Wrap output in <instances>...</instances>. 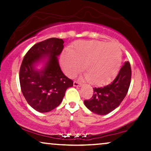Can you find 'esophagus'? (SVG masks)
<instances>
[{"label":"esophagus","instance_id":"esophagus-1","mask_svg":"<svg viewBox=\"0 0 151 151\" xmlns=\"http://www.w3.org/2000/svg\"><path fill=\"white\" fill-rule=\"evenodd\" d=\"M73 86H76V87H77V86H81V84H80V83L77 82V81H74Z\"/></svg>","mask_w":151,"mask_h":151}]
</instances>
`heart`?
I'll return each instance as SVG.
<instances>
[{
    "label": "heart",
    "mask_w": 151,
    "mask_h": 151,
    "mask_svg": "<svg viewBox=\"0 0 151 151\" xmlns=\"http://www.w3.org/2000/svg\"><path fill=\"white\" fill-rule=\"evenodd\" d=\"M122 53L115 43L97 40L78 41L72 50L63 52L60 62L65 73L73 77L84 68V79L96 85L108 84L120 70Z\"/></svg>",
    "instance_id": "obj_1"
}]
</instances>
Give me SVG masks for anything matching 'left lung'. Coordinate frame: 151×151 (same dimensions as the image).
I'll use <instances>...</instances> for the list:
<instances>
[{
    "label": "left lung",
    "mask_w": 151,
    "mask_h": 151,
    "mask_svg": "<svg viewBox=\"0 0 151 151\" xmlns=\"http://www.w3.org/2000/svg\"><path fill=\"white\" fill-rule=\"evenodd\" d=\"M131 79V65L129 62H126L111 83L103 87L93 88L92 97L84 100V105L91 112L98 115L110 113L116 109L125 98Z\"/></svg>",
    "instance_id": "left-lung-1"
}]
</instances>
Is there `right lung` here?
<instances>
[{
	"instance_id": "add662e5",
	"label": "right lung",
	"mask_w": 151,
	"mask_h": 151,
	"mask_svg": "<svg viewBox=\"0 0 151 151\" xmlns=\"http://www.w3.org/2000/svg\"><path fill=\"white\" fill-rule=\"evenodd\" d=\"M63 40L50 38L29 50L20 69V84L24 97L37 111L46 113L61 104L73 81L62 73L58 57Z\"/></svg>"
}]
</instances>
